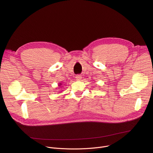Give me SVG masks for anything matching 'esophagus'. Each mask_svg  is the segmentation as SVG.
<instances>
[{
  "instance_id": "esophagus-1",
  "label": "esophagus",
  "mask_w": 153,
  "mask_h": 153,
  "mask_svg": "<svg viewBox=\"0 0 153 153\" xmlns=\"http://www.w3.org/2000/svg\"><path fill=\"white\" fill-rule=\"evenodd\" d=\"M76 78L77 80H79L80 79H82V76H81L80 74H77V75H76Z\"/></svg>"
}]
</instances>
